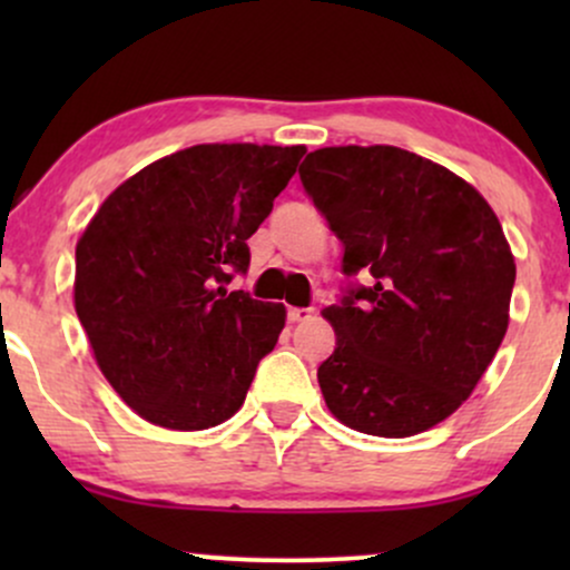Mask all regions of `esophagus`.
Returning a JSON list of instances; mask_svg holds the SVG:
<instances>
[{"label":"esophagus","instance_id":"1","mask_svg":"<svg viewBox=\"0 0 570 570\" xmlns=\"http://www.w3.org/2000/svg\"><path fill=\"white\" fill-rule=\"evenodd\" d=\"M313 307H289V322L292 324H303V322H311L313 318Z\"/></svg>","mask_w":570,"mask_h":570}]
</instances>
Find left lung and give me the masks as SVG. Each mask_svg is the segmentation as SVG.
<instances>
[{
  "instance_id": "obj_1",
  "label": "left lung",
  "mask_w": 570,
  "mask_h": 570,
  "mask_svg": "<svg viewBox=\"0 0 570 570\" xmlns=\"http://www.w3.org/2000/svg\"><path fill=\"white\" fill-rule=\"evenodd\" d=\"M343 244L345 286L324 311L337 345L326 407L372 436L421 434L466 402L509 326L514 257L472 185L407 149L324 147L299 166Z\"/></svg>"
}]
</instances>
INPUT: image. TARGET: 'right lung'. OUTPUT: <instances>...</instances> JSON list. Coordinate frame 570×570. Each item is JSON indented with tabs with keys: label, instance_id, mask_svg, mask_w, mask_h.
Instances as JSON below:
<instances>
[{
	"label": "right lung",
	"instance_id": "right-lung-1",
	"mask_svg": "<svg viewBox=\"0 0 570 570\" xmlns=\"http://www.w3.org/2000/svg\"><path fill=\"white\" fill-rule=\"evenodd\" d=\"M305 147L198 144L149 163L77 240L75 311L104 377L163 429L219 426L276 348L284 305L227 289Z\"/></svg>",
	"mask_w": 570,
	"mask_h": 570
}]
</instances>
